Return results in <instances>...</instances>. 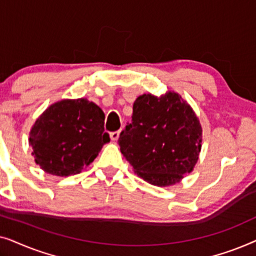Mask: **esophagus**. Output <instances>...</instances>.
I'll use <instances>...</instances> for the list:
<instances>
[{
  "label": "esophagus",
  "mask_w": 256,
  "mask_h": 256,
  "mask_svg": "<svg viewBox=\"0 0 256 256\" xmlns=\"http://www.w3.org/2000/svg\"><path fill=\"white\" fill-rule=\"evenodd\" d=\"M118 135H120V132H110V140L112 141H116L118 138Z\"/></svg>",
  "instance_id": "esophagus-1"
}]
</instances>
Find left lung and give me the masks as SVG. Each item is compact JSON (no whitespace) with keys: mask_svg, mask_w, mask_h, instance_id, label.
Segmentation results:
<instances>
[{"mask_svg":"<svg viewBox=\"0 0 256 256\" xmlns=\"http://www.w3.org/2000/svg\"><path fill=\"white\" fill-rule=\"evenodd\" d=\"M202 126L178 93L143 94L132 104V122L118 138L122 155L146 182L169 186L180 182L197 163Z\"/></svg>","mask_w":256,"mask_h":256,"instance_id":"8db88e82","label":"left lung"}]
</instances>
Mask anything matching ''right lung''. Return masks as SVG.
<instances>
[{"label": "right lung", "instance_id": "obj_1", "mask_svg": "<svg viewBox=\"0 0 256 256\" xmlns=\"http://www.w3.org/2000/svg\"><path fill=\"white\" fill-rule=\"evenodd\" d=\"M104 124L102 110L84 98L51 104L31 128L29 144L34 162L54 176L82 172L110 142Z\"/></svg>", "mask_w": 256, "mask_h": 256}]
</instances>
